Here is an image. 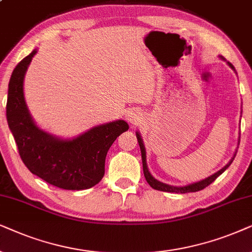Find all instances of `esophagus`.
Masks as SVG:
<instances>
[{"label": "esophagus", "mask_w": 252, "mask_h": 252, "mask_svg": "<svg viewBox=\"0 0 252 252\" xmlns=\"http://www.w3.org/2000/svg\"><path fill=\"white\" fill-rule=\"evenodd\" d=\"M126 119L128 120V122L135 124V123H137L140 120V114L137 112V110L131 109V110H129L128 113H126Z\"/></svg>", "instance_id": "1"}]
</instances>
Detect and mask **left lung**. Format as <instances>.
Here are the masks:
<instances>
[{
    "instance_id": "1",
    "label": "left lung",
    "mask_w": 252,
    "mask_h": 252,
    "mask_svg": "<svg viewBox=\"0 0 252 252\" xmlns=\"http://www.w3.org/2000/svg\"><path fill=\"white\" fill-rule=\"evenodd\" d=\"M221 60H223V61H226L222 56H220ZM227 64L230 66V69H233L234 71L236 72L235 68H234V65L231 64L230 62H227ZM242 114V112H241ZM136 137H137V140H138V144H139V147H140V152H142V161H143V172H144V176H145V179L147 181V183L150 184L151 187L153 188V189L156 190H160V191H166V192H175V193H187V192H196V191H199V190H203L204 188H206L207 186H210L211 183L213 182V181H216V179L218 176H220L221 174H222L224 170H226L228 167L230 166V163L233 162L234 158L236 156V152L237 150L235 151V153H234V156L231 159L229 160V162L227 163L226 166L223 167V168H221L220 170H218L217 173H214L213 175H211L209 177H206V179H204L202 181H198V182H194V183H191V184H187V186H183V187H175V186H169V184H166V183H162L160 182V181H158L157 179H154L152 176V174L150 173L149 170V167H147V163H146V150H145V145H144V142H143V138L142 136H140V133L137 131L136 132ZM239 144H240V137H239Z\"/></svg>"
}]
</instances>
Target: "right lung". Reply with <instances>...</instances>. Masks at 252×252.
I'll use <instances>...</instances> for the list:
<instances>
[{"label": "right lung", "mask_w": 252, "mask_h": 252, "mask_svg": "<svg viewBox=\"0 0 252 252\" xmlns=\"http://www.w3.org/2000/svg\"><path fill=\"white\" fill-rule=\"evenodd\" d=\"M34 49L13 69L9 82L6 121L18 146L19 156L30 172L61 189L85 190L105 175L109 147L129 129L123 120L95 126L73 138H60L40 129L24 96L25 73Z\"/></svg>", "instance_id": "1"}]
</instances>
